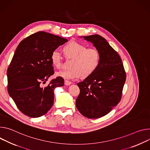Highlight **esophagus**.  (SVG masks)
<instances>
[{
  "label": "esophagus",
  "instance_id": "esophagus-1",
  "mask_svg": "<svg viewBox=\"0 0 150 150\" xmlns=\"http://www.w3.org/2000/svg\"><path fill=\"white\" fill-rule=\"evenodd\" d=\"M71 83H71V81H68V80H65V81H64V84H65V85H66V86H69V85H70Z\"/></svg>",
  "mask_w": 150,
  "mask_h": 150
}]
</instances>
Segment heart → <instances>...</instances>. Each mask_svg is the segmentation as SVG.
Masks as SVG:
<instances>
[{
  "mask_svg": "<svg viewBox=\"0 0 150 150\" xmlns=\"http://www.w3.org/2000/svg\"><path fill=\"white\" fill-rule=\"evenodd\" d=\"M64 51L69 57L73 58L71 69L64 70L57 73V76L66 80H75L81 75L86 77L92 74L98 68L100 62V54L95 48L76 41H71L64 47ZM53 65L57 69L62 66V57L59 49H55L51 54Z\"/></svg>",
  "mask_w": 150,
  "mask_h": 150,
  "instance_id": "heart-1",
  "label": "heart"
}]
</instances>
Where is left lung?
I'll return each mask as SVG.
<instances>
[{
  "instance_id": "8db88e82",
  "label": "left lung",
  "mask_w": 150,
  "mask_h": 150,
  "mask_svg": "<svg viewBox=\"0 0 150 150\" xmlns=\"http://www.w3.org/2000/svg\"><path fill=\"white\" fill-rule=\"evenodd\" d=\"M92 43L100 54L97 69L83 81L77 83L80 94L76 105L89 119L107 114L120 102L126 81L122 59L107 40L98 35L80 36Z\"/></svg>"
}]
</instances>
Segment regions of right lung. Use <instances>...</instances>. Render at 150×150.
I'll return each instance as SVG.
<instances>
[{
	"label": "right lung",
	"mask_w": 150,
	"mask_h": 150,
	"mask_svg": "<svg viewBox=\"0 0 150 150\" xmlns=\"http://www.w3.org/2000/svg\"><path fill=\"white\" fill-rule=\"evenodd\" d=\"M67 39L39 31L22 40L16 49L7 70L8 91L16 107L28 117L36 118L51 108L54 89L63 86L57 77L43 86L54 74L51 54Z\"/></svg>",
	"instance_id": "obj_1"
}]
</instances>
